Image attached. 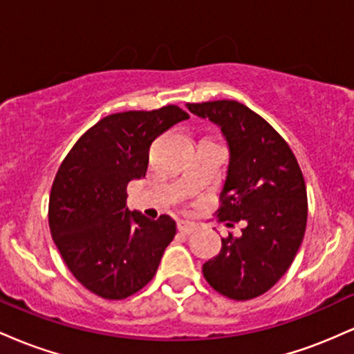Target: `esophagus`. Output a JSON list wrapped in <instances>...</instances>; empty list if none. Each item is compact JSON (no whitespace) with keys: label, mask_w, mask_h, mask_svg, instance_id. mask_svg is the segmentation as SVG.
<instances>
[{"label":"esophagus","mask_w":354,"mask_h":354,"mask_svg":"<svg viewBox=\"0 0 354 354\" xmlns=\"http://www.w3.org/2000/svg\"><path fill=\"white\" fill-rule=\"evenodd\" d=\"M178 231L183 234H191L194 231V225L189 221H178Z\"/></svg>","instance_id":"34e87169"}]
</instances>
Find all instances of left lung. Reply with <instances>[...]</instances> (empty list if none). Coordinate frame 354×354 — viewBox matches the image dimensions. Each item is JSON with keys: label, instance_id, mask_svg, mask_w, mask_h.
Here are the masks:
<instances>
[{"label": "left lung", "instance_id": "left-lung-1", "mask_svg": "<svg viewBox=\"0 0 354 354\" xmlns=\"http://www.w3.org/2000/svg\"><path fill=\"white\" fill-rule=\"evenodd\" d=\"M221 128L230 166L216 216L246 221L241 236L221 238L203 276L234 301L258 298L279 281L301 246L308 219L306 185L290 145L253 109L234 100L186 104Z\"/></svg>", "mask_w": 354, "mask_h": 354}]
</instances>
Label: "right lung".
Returning <instances> with one entry per match:
<instances>
[{"mask_svg": "<svg viewBox=\"0 0 354 354\" xmlns=\"http://www.w3.org/2000/svg\"><path fill=\"white\" fill-rule=\"evenodd\" d=\"M188 118L176 104L104 116L58 168L48 206L53 241L73 276L100 298L143 290L176 234L168 214L153 221L126 208V188L146 174L153 141Z\"/></svg>", "mask_w": 354, "mask_h": 354, "instance_id": "obj_1", "label": "right lung"}]
</instances>
